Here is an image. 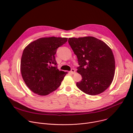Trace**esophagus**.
Masks as SVG:
<instances>
[{
    "instance_id": "esophagus-1",
    "label": "esophagus",
    "mask_w": 133,
    "mask_h": 133,
    "mask_svg": "<svg viewBox=\"0 0 133 133\" xmlns=\"http://www.w3.org/2000/svg\"><path fill=\"white\" fill-rule=\"evenodd\" d=\"M70 73L72 74H75L76 71H75V70L74 68H72V69H71V70H70Z\"/></svg>"
}]
</instances>
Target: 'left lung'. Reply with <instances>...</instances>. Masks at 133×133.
Wrapping results in <instances>:
<instances>
[{
    "label": "left lung",
    "mask_w": 133,
    "mask_h": 133,
    "mask_svg": "<svg viewBox=\"0 0 133 133\" xmlns=\"http://www.w3.org/2000/svg\"><path fill=\"white\" fill-rule=\"evenodd\" d=\"M68 43L77 57V72L82 77L77 82V87L91 95L104 92L115 75V61L111 49L93 37L69 38Z\"/></svg>",
    "instance_id": "left-lung-1"
}]
</instances>
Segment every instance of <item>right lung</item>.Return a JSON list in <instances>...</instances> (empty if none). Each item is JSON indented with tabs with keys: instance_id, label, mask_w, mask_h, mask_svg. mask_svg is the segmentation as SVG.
Segmentation results:
<instances>
[{
	"instance_id": "obj_1",
	"label": "right lung",
	"mask_w": 133,
	"mask_h": 133,
	"mask_svg": "<svg viewBox=\"0 0 133 133\" xmlns=\"http://www.w3.org/2000/svg\"><path fill=\"white\" fill-rule=\"evenodd\" d=\"M66 38H42L30 43L23 50L21 71L24 81L34 93L46 95L61 85L67 72L57 68L55 55Z\"/></svg>"
}]
</instances>
